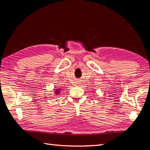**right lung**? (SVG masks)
<instances>
[{"instance_id":"right-lung-1","label":"right lung","mask_w":150,"mask_h":150,"mask_svg":"<svg viewBox=\"0 0 150 150\" xmlns=\"http://www.w3.org/2000/svg\"><path fill=\"white\" fill-rule=\"evenodd\" d=\"M56 90H58V89H56ZM55 93H59V92H55Z\"/></svg>"}]
</instances>
